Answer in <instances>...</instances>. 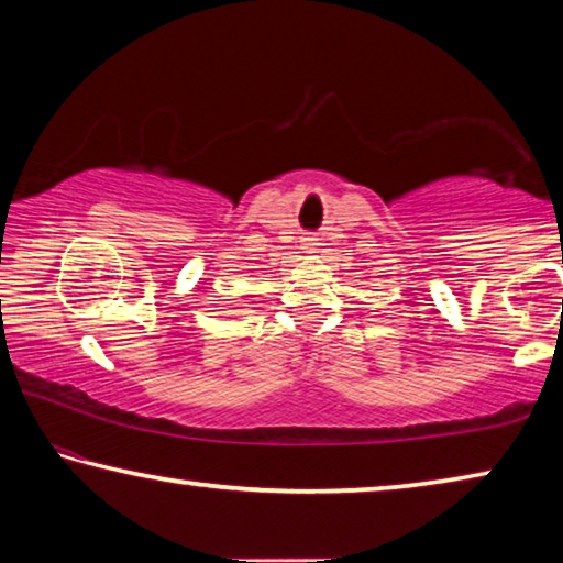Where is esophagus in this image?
<instances>
[{
	"label": "esophagus",
	"mask_w": 563,
	"mask_h": 563,
	"mask_svg": "<svg viewBox=\"0 0 563 563\" xmlns=\"http://www.w3.org/2000/svg\"><path fill=\"white\" fill-rule=\"evenodd\" d=\"M316 245H318V238L316 235H306V238H302V247H306V250H316Z\"/></svg>",
	"instance_id": "34e87169"
}]
</instances>
